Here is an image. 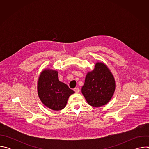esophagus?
<instances>
[{
  "label": "esophagus",
  "mask_w": 149,
  "mask_h": 149,
  "mask_svg": "<svg viewBox=\"0 0 149 149\" xmlns=\"http://www.w3.org/2000/svg\"><path fill=\"white\" fill-rule=\"evenodd\" d=\"M74 91H75L76 93H78L79 92V89L78 88H75L74 89Z\"/></svg>",
  "instance_id": "esophagus-1"
}]
</instances>
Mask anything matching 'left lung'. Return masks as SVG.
<instances>
[{
	"label": "left lung",
	"mask_w": 149,
	"mask_h": 149,
	"mask_svg": "<svg viewBox=\"0 0 149 149\" xmlns=\"http://www.w3.org/2000/svg\"><path fill=\"white\" fill-rule=\"evenodd\" d=\"M115 88V80L109 68L97 62L94 70L87 74L81 91L89 105L98 107L110 101Z\"/></svg>",
	"instance_id": "obj_1"
}]
</instances>
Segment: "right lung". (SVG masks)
Returning a JSON list of instances; mask_svg holds the SVG:
<instances>
[{"mask_svg":"<svg viewBox=\"0 0 149 149\" xmlns=\"http://www.w3.org/2000/svg\"><path fill=\"white\" fill-rule=\"evenodd\" d=\"M74 93L67 84L59 81L56 71L45 70L40 74L38 94L42 103L51 110L59 111L63 109L69 97Z\"/></svg>","mask_w":149,"mask_h":149,"instance_id":"obj_1","label":"right lung"}]
</instances>
